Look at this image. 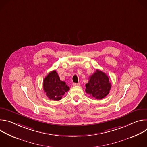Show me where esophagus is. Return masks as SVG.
Segmentation results:
<instances>
[{
  "label": "esophagus",
  "mask_w": 147,
  "mask_h": 147,
  "mask_svg": "<svg viewBox=\"0 0 147 147\" xmlns=\"http://www.w3.org/2000/svg\"><path fill=\"white\" fill-rule=\"evenodd\" d=\"M80 83H73V86H80Z\"/></svg>",
  "instance_id": "1"
}]
</instances>
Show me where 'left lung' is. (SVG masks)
Returning a JSON list of instances; mask_svg holds the SVG:
<instances>
[{"label": "left lung", "mask_w": 147, "mask_h": 147, "mask_svg": "<svg viewBox=\"0 0 147 147\" xmlns=\"http://www.w3.org/2000/svg\"><path fill=\"white\" fill-rule=\"evenodd\" d=\"M86 92L91 96L102 99L109 94L111 88V83L108 76L102 71L96 70L90 77L86 84Z\"/></svg>", "instance_id": "obj_1"}]
</instances>
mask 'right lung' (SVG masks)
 <instances>
[{"mask_svg": "<svg viewBox=\"0 0 147 147\" xmlns=\"http://www.w3.org/2000/svg\"><path fill=\"white\" fill-rule=\"evenodd\" d=\"M43 87L46 95L52 100H59L70 88L65 81H61L56 70L50 72L44 78Z\"/></svg>", "mask_w": 147, "mask_h": 147, "instance_id": "right-lung-1", "label": "right lung"}]
</instances>
